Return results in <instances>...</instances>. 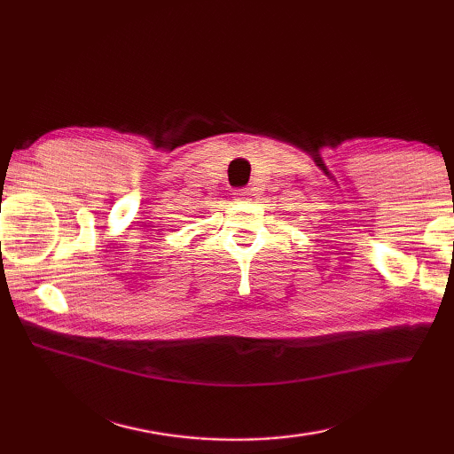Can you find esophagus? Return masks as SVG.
<instances>
[{"instance_id":"34e87169","label":"esophagus","mask_w":454,"mask_h":454,"mask_svg":"<svg viewBox=\"0 0 454 454\" xmlns=\"http://www.w3.org/2000/svg\"><path fill=\"white\" fill-rule=\"evenodd\" d=\"M236 197H238L239 200H249V199H252V191H249V189H242V191L236 192Z\"/></svg>"}]
</instances>
